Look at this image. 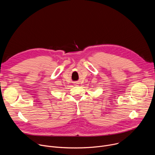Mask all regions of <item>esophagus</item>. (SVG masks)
Listing matches in <instances>:
<instances>
[{"label": "esophagus", "instance_id": "obj_1", "mask_svg": "<svg viewBox=\"0 0 155 155\" xmlns=\"http://www.w3.org/2000/svg\"><path fill=\"white\" fill-rule=\"evenodd\" d=\"M75 83H76V84H77V83H77V82H75Z\"/></svg>", "mask_w": 155, "mask_h": 155}]
</instances>
